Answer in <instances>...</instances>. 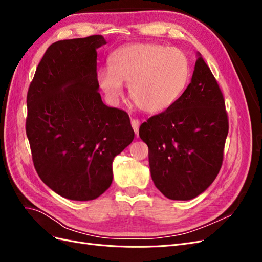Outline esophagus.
<instances>
[{
	"label": "esophagus",
	"instance_id": "esophagus-1",
	"mask_svg": "<svg viewBox=\"0 0 262 262\" xmlns=\"http://www.w3.org/2000/svg\"><path fill=\"white\" fill-rule=\"evenodd\" d=\"M131 124H132V128L134 130V133H136V136H139V128H140V121L138 119H132L131 120Z\"/></svg>",
	"mask_w": 262,
	"mask_h": 262
}]
</instances>
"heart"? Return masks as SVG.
<instances>
[{
    "label": "heart",
    "mask_w": 262,
    "mask_h": 262,
    "mask_svg": "<svg viewBox=\"0 0 262 262\" xmlns=\"http://www.w3.org/2000/svg\"><path fill=\"white\" fill-rule=\"evenodd\" d=\"M189 77L185 52L158 43H136L116 50L110 68L99 70L97 81L113 100L122 95V84H129L133 104L144 113L158 114L178 100Z\"/></svg>",
    "instance_id": "heart-1"
}]
</instances>
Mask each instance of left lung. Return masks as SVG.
I'll use <instances>...</instances> for the list:
<instances>
[{"mask_svg": "<svg viewBox=\"0 0 262 262\" xmlns=\"http://www.w3.org/2000/svg\"><path fill=\"white\" fill-rule=\"evenodd\" d=\"M191 82L178 100L140 126L154 185L168 199L191 200L216 178L228 119L210 68L196 53Z\"/></svg>", "mask_w": 262, "mask_h": 262, "instance_id": "8db88e82", "label": "left lung"}]
</instances>
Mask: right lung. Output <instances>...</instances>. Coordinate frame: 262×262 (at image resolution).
<instances>
[{"label":"right lung","instance_id":"add662e5","mask_svg":"<svg viewBox=\"0 0 262 262\" xmlns=\"http://www.w3.org/2000/svg\"><path fill=\"white\" fill-rule=\"evenodd\" d=\"M94 35L52 43L27 93L26 134L40 179L63 198L89 201L113 182L114 158L130 145L134 131L121 109L98 93Z\"/></svg>","mask_w":262,"mask_h":262}]
</instances>
